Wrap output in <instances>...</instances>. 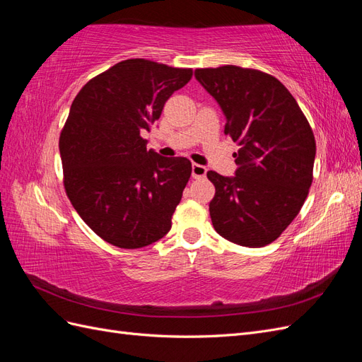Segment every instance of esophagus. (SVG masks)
Returning <instances> with one entry per match:
<instances>
[{"label":"esophagus","instance_id":"obj_1","mask_svg":"<svg viewBox=\"0 0 362 362\" xmlns=\"http://www.w3.org/2000/svg\"><path fill=\"white\" fill-rule=\"evenodd\" d=\"M205 173H206V168L205 166H202V164L193 163V166H192V177L193 178H204Z\"/></svg>","mask_w":362,"mask_h":362}]
</instances>
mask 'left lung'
I'll use <instances>...</instances> for the list:
<instances>
[{"instance_id":"1","label":"left lung","mask_w":362,"mask_h":362,"mask_svg":"<svg viewBox=\"0 0 362 362\" xmlns=\"http://www.w3.org/2000/svg\"><path fill=\"white\" fill-rule=\"evenodd\" d=\"M194 76L221 105L237 141L235 177L206 172L216 194L213 226L223 238L262 247L299 214L313 182L315 140L299 104L275 76L226 64Z\"/></svg>"}]
</instances>
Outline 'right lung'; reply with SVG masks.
Returning a JSON list of instances; mask_svg holds the SVG:
<instances>
[{"label":"right lung","instance_id":"add662e5","mask_svg":"<svg viewBox=\"0 0 362 362\" xmlns=\"http://www.w3.org/2000/svg\"><path fill=\"white\" fill-rule=\"evenodd\" d=\"M193 71L145 59L116 63L75 96L59 148L76 213L107 243L152 245L169 233L192 175L184 157H161L141 137Z\"/></svg>","mask_w":362,"mask_h":362}]
</instances>
